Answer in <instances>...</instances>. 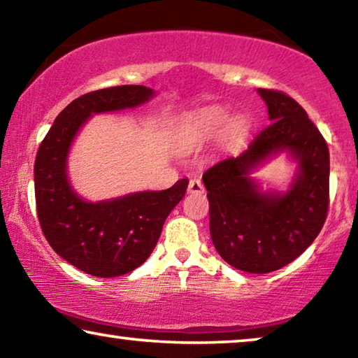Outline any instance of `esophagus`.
<instances>
[{
  "label": "esophagus",
  "mask_w": 358,
  "mask_h": 358,
  "mask_svg": "<svg viewBox=\"0 0 358 358\" xmlns=\"http://www.w3.org/2000/svg\"><path fill=\"white\" fill-rule=\"evenodd\" d=\"M189 192L190 194H203V192H205V185H203V182L200 179H196V178H194V179H190V182H189Z\"/></svg>",
  "instance_id": "esophagus-1"
}]
</instances>
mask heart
Returning a JSON list of instances; mask_svg holds the SVG:
<instances>
[{
  "label": "heart",
  "mask_w": 358,
  "mask_h": 358,
  "mask_svg": "<svg viewBox=\"0 0 358 358\" xmlns=\"http://www.w3.org/2000/svg\"><path fill=\"white\" fill-rule=\"evenodd\" d=\"M227 122V113L221 108H206L195 117L185 120L179 129V136L185 144H194V142H200L206 137L217 134ZM235 128L240 129L241 123H236Z\"/></svg>",
  "instance_id": "b5f03b06"
}]
</instances>
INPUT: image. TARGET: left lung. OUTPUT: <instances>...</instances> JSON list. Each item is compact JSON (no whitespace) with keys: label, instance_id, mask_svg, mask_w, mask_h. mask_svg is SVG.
I'll use <instances>...</instances> for the list:
<instances>
[{"label":"left lung","instance_id":"1","mask_svg":"<svg viewBox=\"0 0 358 358\" xmlns=\"http://www.w3.org/2000/svg\"><path fill=\"white\" fill-rule=\"evenodd\" d=\"M271 124L238 157H227L203 174L210 201L214 248L238 271L268 273L301 256L320 234L329 205L327 141L293 97L259 90ZM289 150L300 174L287 194H261L248 174L273 151Z\"/></svg>","mask_w":358,"mask_h":358}]
</instances>
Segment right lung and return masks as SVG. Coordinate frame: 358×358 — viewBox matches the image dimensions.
Segmentation results:
<instances>
[{
  "mask_svg": "<svg viewBox=\"0 0 358 358\" xmlns=\"http://www.w3.org/2000/svg\"><path fill=\"white\" fill-rule=\"evenodd\" d=\"M153 96L150 87L123 85L91 91L57 115L35 160V200L41 230L51 248L80 271L112 278L144 264L163 224L182 200L189 180L171 189L139 192L117 200L87 203L71 190L67 153L92 113L136 107Z\"/></svg>",
  "mask_w": 358,
  "mask_h": 358,
  "instance_id": "right-lung-1",
  "label": "right lung"
}]
</instances>
